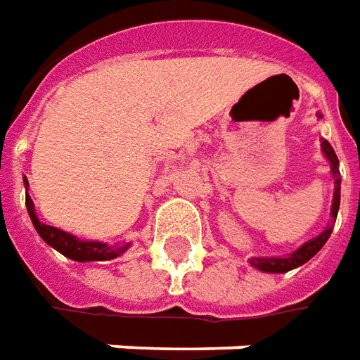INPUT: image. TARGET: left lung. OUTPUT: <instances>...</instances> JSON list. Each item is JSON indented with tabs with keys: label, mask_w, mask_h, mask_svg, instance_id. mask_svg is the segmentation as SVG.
I'll return each instance as SVG.
<instances>
[{
	"label": "left lung",
	"mask_w": 360,
	"mask_h": 360,
	"mask_svg": "<svg viewBox=\"0 0 360 360\" xmlns=\"http://www.w3.org/2000/svg\"><path fill=\"white\" fill-rule=\"evenodd\" d=\"M321 150L325 154V158L331 162V174L333 178H335V194H333L331 206V218L333 224H335L337 212H339V204H341V172H339V158H337L333 146L327 141H321ZM333 224H329L325 230L321 231L317 238L305 242L299 250H295L293 253H289L285 257H252V259H250V265L255 267V269H259V271H265V274H285V271H291V269H295L299 265L307 264L311 257L325 245V242L329 240V236H331L333 231Z\"/></svg>",
	"instance_id": "8db88e82"
}]
</instances>
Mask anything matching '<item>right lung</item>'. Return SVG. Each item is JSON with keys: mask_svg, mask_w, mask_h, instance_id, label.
<instances>
[{"mask_svg": "<svg viewBox=\"0 0 360 360\" xmlns=\"http://www.w3.org/2000/svg\"><path fill=\"white\" fill-rule=\"evenodd\" d=\"M23 184L27 188V178H23ZM25 206H27L29 218H31L35 230L41 236V240L45 243H49L51 248H55L57 252L63 253L69 259H73V262H108V259H115L120 253H124L129 250L130 243H124V245H120V243L108 245V243L103 242H84V240H79L73 233H67V231L59 230V228L41 224L37 214H35L33 200H31L29 194H25Z\"/></svg>", "mask_w": 360, "mask_h": 360, "instance_id": "add662e5", "label": "right lung"}]
</instances>
